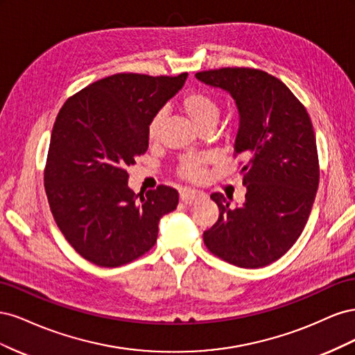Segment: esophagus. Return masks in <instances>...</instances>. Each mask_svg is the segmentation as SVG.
Returning a JSON list of instances; mask_svg holds the SVG:
<instances>
[{
    "label": "esophagus",
    "instance_id": "obj_1",
    "mask_svg": "<svg viewBox=\"0 0 355 355\" xmlns=\"http://www.w3.org/2000/svg\"><path fill=\"white\" fill-rule=\"evenodd\" d=\"M198 197H201V192L194 191V189L185 188V189H182L179 192V198H180V201H184V202H192V201H196Z\"/></svg>",
    "mask_w": 355,
    "mask_h": 355
}]
</instances>
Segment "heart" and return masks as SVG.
<instances>
[{
    "mask_svg": "<svg viewBox=\"0 0 355 355\" xmlns=\"http://www.w3.org/2000/svg\"><path fill=\"white\" fill-rule=\"evenodd\" d=\"M182 110L189 116V120L194 123V125L198 130H204V128H214L218 124L220 116V105L219 102L213 98L211 94L206 92H191L180 102ZM164 121V114L157 112L151 121L148 124V139L151 142H155L159 137L161 125ZM206 157H185L182 158L179 164V175L189 180H200L204 176V167L207 164Z\"/></svg>",
    "mask_w": 355,
    "mask_h": 355,
    "instance_id": "obj_1",
    "label": "heart"
}]
</instances>
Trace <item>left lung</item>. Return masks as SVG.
<instances>
[{"label":"left lung","instance_id":"left-lung-1","mask_svg":"<svg viewBox=\"0 0 355 355\" xmlns=\"http://www.w3.org/2000/svg\"><path fill=\"white\" fill-rule=\"evenodd\" d=\"M196 78L228 92L237 105L234 151L244 158L247 189L240 207L219 192L210 196L219 218L204 231V244L232 265L266 266L295 244L313 209L320 179L313 123L287 85L268 72L222 68Z\"/></svg>","mask_w":355,"mask_h":355}]
</instances>
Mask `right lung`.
<instances>
[{"mask_svg":"<svg viewBox=\"0 0 355 355\" xmlns=\"http://www.w3.org/2000/svg\"><path fill=\"white\" fill-rule=\"evenodd\" d=\"M188 73H115L73 94L50 137L44 187L63 237L89 262L114 268L145 254L178 191L135 192L127 167L148 149V124L184 87Z\"/></svg>","mask_w":355,"mask_h":355,"instance_id":"right-lung-1","label":"right lung"}]
</instances>
